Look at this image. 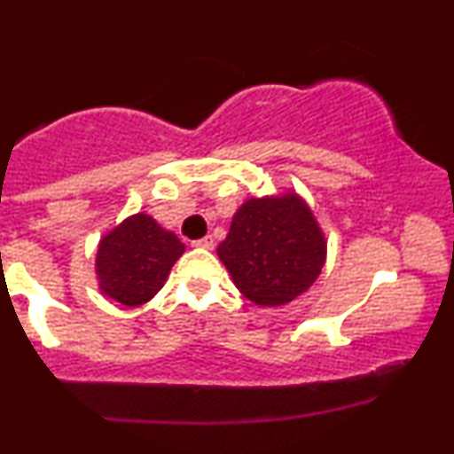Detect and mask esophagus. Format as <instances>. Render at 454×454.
I'll use <instances>...</instances> for the list:
<instances>
[{"mask_svg":"<svg viewBox=\"0 0 454 454\" xmlns=\"http://www.w3.org/2000/svg\"><path fill=\"white\" fill-rule=\"evenodd\" d=\"M194 247H205V249H213V237L211 234H207V237L202 239H196V241H192Z\"/></svg>","mask_w":454,"mask_h":454,"instance_id":"1","label":"esophagus"}]
</instances>
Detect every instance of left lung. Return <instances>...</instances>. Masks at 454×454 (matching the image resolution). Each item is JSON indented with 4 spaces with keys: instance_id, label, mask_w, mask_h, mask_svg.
Wrapping results in <instances>:
<instances>
[{
    "instance_id": "8db88e82",
    "label": "left lung",
    "mask_w": 454,
    "mask_h": 454,
    "mask_svg": "<svg viewBox=\"0 0 454 454\" xmlns=\"http://www.w3.org/2000/svg\"><path fill=\"white\" fill-rule=\"evenodd\" d=\"M217 256L245 299L278 307L317 279L326 241L314 213L296 194L249 198L234 213Z\"/></svg>"
}]
</instances>
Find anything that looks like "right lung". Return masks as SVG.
I'll return each mask as SVG.
<instances>
[{
    "label": "right lung",
    "instance_id": "1",
    "mask_svg": "<svg viewBox=\"0 0 454 454\" xmlns=\"http://www.w3.org/2000/svg\"><path fill=\"white\" fill-rule=\"evenodd\" d=\"M185 245L153 217L138 213L119 223L100 241L96 273L102 293L117 303H147L164 286Z\"/></svg>",
    "mask_w": 454,
    "mask_h": 454
}]
</instances>
